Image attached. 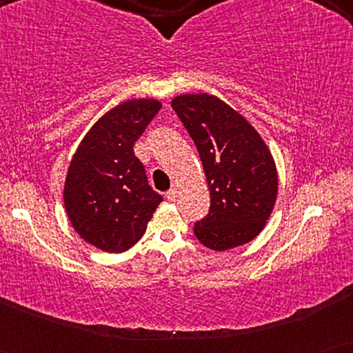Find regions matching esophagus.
Returning <instances> with one entry per match:
<instances>
[{
	"instance_id": "1",
	"label": "esophagus",
	"mask_w": 353,
	"mask_h": 353,
	"mask_svg": "<svg viewBox=\"0 0 353 353\" xmlns=\"http://www.w3.org/2000/svg\"><path fill=\"white\" fill-rule=\"evenodd\" d=\"M176 196H178V190H176V188H170V190H168V191L165 192V197H167L168 201H175Z\"/></svg>"
}]
</instances>
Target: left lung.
Wrapping results in <instances>:
<instances>
[{
    "label": "left lung",
    "mask_w": 353,
    "mask_h": 353,
    "mask_svg": "<svg viewBox=\"0 0 353 353\" xmlns=\"http://www.w3.org/2000/svg\"><path fill=\"white\" fill-rule=\"evenodd\" d=\"M172 108L196 144L210 191L209 214L196 221V238L219 252L249 243L276 202L278 173L268 146L216 96L181 94Z\"/></svg>",
    "instance_id": "obj_1"
}]
</instances>
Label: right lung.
I'll return each instance as SVG.
<instances>
[{"label": "right lung", "instance_id": "add662e5", "mask_svg": "<svg viewBox=\"0 0 353 353\" xmlns=\"http://www.w3.org/2000/svg\"><path fill=\"white\" fill-rule=\"evenodd\" d=\"M161 108L157 99L115 105L90 128L70 161L65 212L80 238L104 252L133 248L162 202L133 151Z\"/></svg>", "mask_w": 353, "mask_h": 353}]
</instances>
